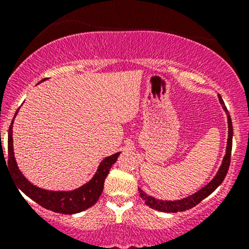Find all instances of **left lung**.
I'll return each mask as SVG.
<instances>
[{"mask_svg": "<svg viewBox=\"0 0 249 249\" xmlns=\"http://www.w3.org/2000/svg\"><path fill=\"white\" fill-rule=\"evenodd\" d=\"M219 102L220 104L222 105L224 110L227 113V121H228V139H227V146H226V154L222 159V164L220 166L218 173L215 174V177L211 180L210 182L199 190L198 192H196L192 196H188L186 198L180 199V200H159L153 198V196H147L144 191L138 188L139 191V196L141 198L144 200L145 204L147 206H150L151 208L157 211H160V212H166V213H177V212H184V211L190 210L198 205L201 200H204L205 198H207L211 193H213L214 191L218 188L221 182L224 181L226 174L228 172V168H230V164H231V153H232V141H233V125H232V119H231L230 113H228L227 107H225V103L222 101L221 96L219 95Z\"/></svg>", "mask_w": 249, "mask_h": 249, "instance_id": "left-lung-1", "label": "left lung"}]
</instances>
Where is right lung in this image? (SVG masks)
Masks as SVG:
<instances>
[{
	"instance_id": "1",
	"label": "right lung",
	"mask_w": 249,
	"mask_h": 249,
	"mask_svg": "<svg viewBox=\"0 0 249 249\" xmlns=\"http://www.w3.org/2000/svg\"><path fill=\"white\" fill-rule=\"evenodd\" d=\"M44 81V79H43ZM18 112L16 111L15 117ZM14 117V118H15ZM13 122L9 126V132H8V167L10 168V172L13 174V179L17 185V187L23 192L25 196H29L34 201L41 205L42 207L47 210L53 211L56 213L62 214H75L82 211L88 210L96 204L97 200L99 199L104 188L105 178L107 177L108 171L111 166L117 161L119 157L118 153L112 154V156L107 157L103 159L101 165L95 176L90 181L84 184L83 186L76 188L73 191H48L43 190L33 185L18 170L17 162L14 156L13 147Z\"/></svg>"
}]
</instances>
